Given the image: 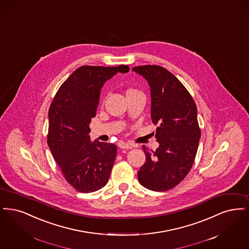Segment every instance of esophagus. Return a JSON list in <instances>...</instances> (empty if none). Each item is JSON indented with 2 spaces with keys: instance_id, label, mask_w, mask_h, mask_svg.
<instances>
[{
  "instance_id": "34e87169",
  "label": "esophagus",
  "mask_w": 249,
  "mask_h": 249,
  "mask_svg": "<svg viewBox=\"0 0 249 249\" xmlns=\"http://www.w3.org/2000/svg\"><path fill=\"white\" fill-rule=\"evenodd\" d=\"M118 146H119L121 149H125V150H130V149L133 148V146L131 144L125 143V142H120Z\"/></svg>"
}]
</instances>
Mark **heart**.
Masks as SVG:
<instances>
[{
  "label": "heart",
  "instance_id": "heart-1",
  "mask_svg": "<svg viewBox=\"0 0 249 249\" xmlns=\"http://www.w3.org/2000/svg\"><path fill=\"white\" fill-rule=\"evenodd\" d=\"M138 93H141L139 90L135 89V88H128L126 90V96H129V95H134V94H138Z\"/></svg>",
  "mask_w": 249,
  "mask_h": 249
}]
</instances>
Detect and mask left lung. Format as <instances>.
I'll list each match as a JSON object with an SVG mask.
<instances>
[{
    "mask_svg": "<svg viewBox=\"0 0 249 249\" xmlns=\"http://www.w3.org/2000/svg\"><path fill=\"white\" fill-rule=\"evenodd\" d=\"M151 87L152 123L158 124L155 152L142 146L146 162L138 172L140 183L154 192H164L180 183L190 172L201 130L194 98L176 76L161 66L134 67Z\"/></svg>",
    "mask_w": 249,
    "mask_h": 249,
    "instance_id": "left-lung-1",
    "label": "left lung"
}]
</instances>
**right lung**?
I'll return each instance as SVG.
<instances>
[{
  "instance_id": "obj_1",
  "label": "right lung",
  "mask_w": 249,
  "mask_h": 249,
  "mask_svg": "<svg viewBox=\"0 0 249 249\" xmlns=\"http://www.w3.org/2000/svg\"><path fill=\"white\" fill-rule=\"evenodd\" d=\"M129 67L82 66L59 87L48 111L47 144L68 183L80 193H93L107 182L116 158L114 144L90 141L100 90Z\"/></svg>"
}]
</instances>
